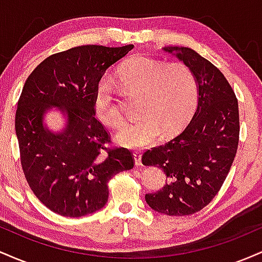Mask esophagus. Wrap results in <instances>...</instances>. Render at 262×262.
<instances>
[{
	"instance_id": "34e87169",
	"label": "esophagus",
	"mask_w": 262,
	"mask_h": 262,
	"mask_svg": "<svg viewBox=\"0 0 262 262\" xmlns=\"http://www.w3.org/2000/svg\"><path fill=\"white\" fill-rule=\"evenodd\" d=\"M133 155H134V160H135V165H137V166H141V152L140 151H134L133 152Z\"/></svg>"
}]
</instances>
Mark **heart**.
Masks as SVG:
<instances>
[{
  "mask_svg": "<svg viewBox=\"0 0 262 262\" xmlns=\"http://www.w3.org/2000/svg\"><path fill=\"white\" fill-rule=\"evenodd\" d=\"M123 86L140 93L138 114L141 118L119 129L116 140L125 148L151 145L165 135L175 133L193 113L198 100L197 77L183 62H165L146 55H135L117 69ZM93 110L103 124L119 127L124 122L112 83L102 80L93 93Z\"/></svg>",
  "mask_w": 262,
  "mask_h": 262,
  "instance_id": "b5f03b06",
  "label": "heart"
}]
</instances>
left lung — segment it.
I'll return each instance as SVG.
<instances>
[{"label":"left lung","instance_id":"left-lung-1","mask_svg":"<svg viewBox=\"0 0 262 262\" xmlns=\"http://www.w3.org/2000/svg\"><path fill=\"white\" fill-rule=\"evenodd\" d=\"M164 50L196 75L198 104L181 134L144 152L143 164L160 167L169 179L145 201L156 212L181 217L209 204L227 179L239 145V107L230 83L212 62L189 48Z\"/></svg>","mask_w":262,"mask_h":262}]
</instances>
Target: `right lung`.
I'll return each mask as SVG.
<instances>
[{"label":"right lung","instance_id":"obj_1","mask_svg":"<svg viewBox=\"0 0 262 262\" xmlns=\"http://www.w3.org/2000/svg\"><path fill=\"white\" fill-rule=\"evenodd\" d=\"M133 47L81 45L53 54L23 86L16 112L20 165L33 193L56 214L79 218L101 209L110 180L133 169V154L108 146L111 134L93 110V93L103 74ZM50 106L68 116L61 134L43 127Z\"/></svg>","mask_w":262,"mask_h":262}]
</instances>
